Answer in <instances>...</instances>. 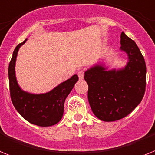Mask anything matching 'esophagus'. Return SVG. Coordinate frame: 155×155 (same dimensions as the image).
Returning a JSON list of instances; mask_svg holds the SVG:
<instances>
[{
	"instance_id": "34e87169",
	"label": "esophagus",
	"mask_w": 155,
	"mask_h": 155,
	"mask_svg": "<svg viewBox=\"0 0 155 155\" xmlns=\"http://www.w3.org/2000/svg\"><path fill=\"white\" fill-rule=\"evenodd\" d=\"M78 76H79V78H80V80L84 79V70H80V71H78Z\"/></svg>"
}]
</instances>
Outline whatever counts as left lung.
Here are the masks:
<instances>
[{
    "instance_id": "obj_1",
    "label": "left lung",
    "mask_w": 155,
    "mask_h": 155,
    "mask_svg": "<svg viewBox=\"0 0 155 155\" xmlns=\"http://www.w3.org/2000/svg\"><path fill=\"white\" fill-rule=\"evenodd\" d=\"M120 38V49L129 59L124 68L106 71L101 65H96L84 74L91 108L98 119L105 122L128 115L140 104L146 91L144 57L135 42L123 32Z\"/></svg>"
}]
</instances>
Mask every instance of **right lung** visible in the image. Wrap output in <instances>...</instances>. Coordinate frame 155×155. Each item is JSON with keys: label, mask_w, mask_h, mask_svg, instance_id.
<instances>
[{"label": "right lung", "mask_w": 155, "mask_h": 155, "mask_svg": "<svg viewBox=\"0 0 155 155\" xmlns=\"http://www.w3.org/2000/svg\"><path fill=\"white\" fill-rule=\"evenodd\" d=\"M26 41L16 46L8 65L11 100L16 110L27 121L40 127H50L62 119L65 99L79 78L77 75H74L71 79L45 94L33 95L21 90L16 80L15 63L19 48Z\"/></svg>", "instance_id": "right-lung-1"}]
</instances>
